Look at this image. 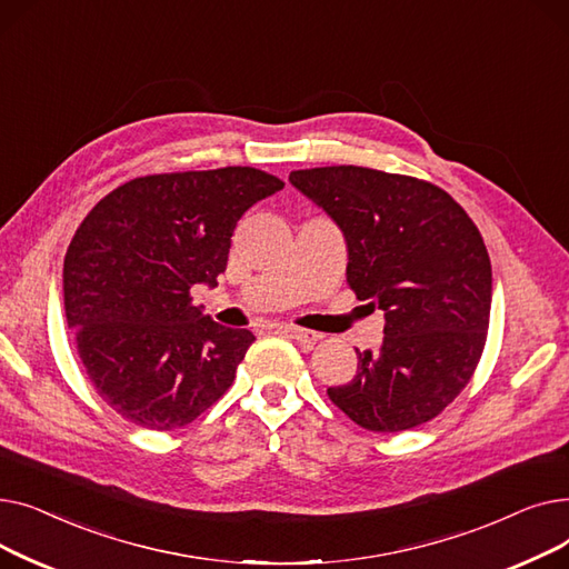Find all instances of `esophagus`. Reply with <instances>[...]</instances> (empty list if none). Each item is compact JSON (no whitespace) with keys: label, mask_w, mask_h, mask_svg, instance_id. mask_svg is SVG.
Returning <instances> with one entry per match:
<instances>
[{"label":"esophagus","mask_w":569,"mask_h":569,"mask_svg":"<svg viewBox=\"0 0 569 569\" xmlns=\"http://www.w3.org/2000/svg\"><path fill=\"white\" fill-rule=\"evenodd\" d=\"M277 330L297 339L300 343H316L322 335L313 332V330H302V327H292V325H277Z\"/></svg>","instance_id":"34e87169"}]
</instances>
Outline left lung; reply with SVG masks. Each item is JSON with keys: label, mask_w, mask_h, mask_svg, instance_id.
Listing matches in <instances>:
<instances>
[{"label": "left lung", "mask_w": 569, "mask_h": 569, "mask_svg": "<svg viewBox=\"0 0 569 569\" xmlns=\"http://www.w3.org/2000/svg\"><path fill=\"white\" fill-rule=\"evenodd\" d=\"M290 184L343 232L346 279L385 311L376 352L327 395L376 433L420 427L468 385L491 311V260L463 207L422 179L360 166L290 172Z\"/></svg>", "instance_id": "8db88e82"}]
</instances>
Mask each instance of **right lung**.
Segmentation results:
<instances>
[{
	"label": "right lung",
	"mask_w": 569,
	"mask_h": 569,
	"mask_svg": "<svg viewBox=\"0 0 569 569\" xmlns=\"http://www.w3.org/2000/svg\"><path fill=\"white\" fill-rule=\"evenodd\" d=\"M283 189L274 174L228 166L147 174L108 193L64 258V309L97 395L157 431L193 422L234 380L256 337L191 305L217 286L237 221Z\"/></svg>",
	"instance_id": "add662e5"
}]
</instances>
